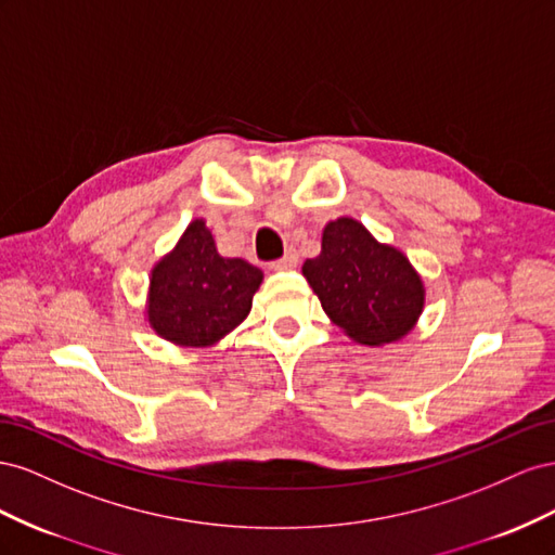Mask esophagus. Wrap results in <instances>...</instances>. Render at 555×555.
<instances>
[{
    "mask_svg": "<svg viewBox=\"0 0 555 555\" xmlns=\"http://www.w3.org/2000/svg\"><path fill=\"white\" fill-rule=\"evenodd\" d=\"M297 262H299L297 250L291 248L281 260H274L272 264H269V269H274V272H288V269H295V267H297Z\"/></svg>",
    "mask_w": 555,
    "mask_h": 555,
    "instance_id": "34e87169",
    "label": "esophagus"
}]
</instances>
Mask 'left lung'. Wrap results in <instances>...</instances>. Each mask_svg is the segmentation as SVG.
<instances>
[{"mask_svg": "<svg viewBox=\"0 0 555 555\" xmlns=\"http://www.w3.org/2000/svg\"><path fill=\"white\" fill-rule=\"evenodd\" d=\"M302 274L327 319L360 346L404 339L425 309V283L416 267L351 216L323 228L321 253L302 264Z\"/></svg>", "mask_w": 555, "mask_h": 555, "instance_id": "8db88e82", "label": "left lung"}]
</instances>
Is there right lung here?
Returning <instances> with one entry per match:
<instances>
[{"mask_svg":"<svg viewBox=\"0 0 555 555\" xmlns=\"http://www.w3.org/2000/svg\"><path fill=\"white\" fill-rule=\"evenodd\" d=\"M262 279L250 262L220 256L207 220L195 218L151 269L146 323L173 346L209 348L246 321Z\"/></svg>","mask_w":555,"mask_h":555,"instance_id":"obj_1","label":"right lung"}]
</instances>
